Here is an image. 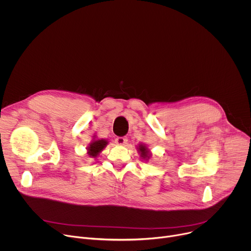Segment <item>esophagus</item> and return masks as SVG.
I'll return each instance as SVG.
<instances>
[{
  "mask_svg": "<svg viewBox=\"0 0 251 251\" xmlns=\"http://www.w3.org/2000/svg\"><path fill=\"white\" fill-rule=\"evenodd\" d=\"M127 142H128V139L126 137H117L115 139V143L118 145H125L127 144Z\"/></svg>",
  "mask_w": 251,
  "mask_h": 251,
  "instance_id": "1",
  "label": "esophagus"
}]
</instances>
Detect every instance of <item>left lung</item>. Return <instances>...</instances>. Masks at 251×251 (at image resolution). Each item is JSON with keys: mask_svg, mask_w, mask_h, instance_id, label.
Wrapping results in <instances>:
<instances>
[{"mask_svg": "<svg viewBox=\"0 0 251 251\" xmlns=\"http://www.w3.org/2000/svg\"><path fill=\"white\" fill-rule=\"evenodd\" d=\"M139 151L141 152V157H143V158H149V151L147 150V148H146V146H144V145H140L139 146Z\"/></svg>", "mask_w": 251, "mask_h": 251, "instance_id": "left-lung-1", "label": "left lung"}]
</instances>
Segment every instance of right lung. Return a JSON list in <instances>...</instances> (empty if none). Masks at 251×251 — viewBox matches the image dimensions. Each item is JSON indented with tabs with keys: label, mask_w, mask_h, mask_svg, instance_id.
I'll return each mask as SVG.
<instances>
[{
	"label": "right lung",
	"mask_w": 251,
	"mask_h": 251,
	"mask_svg": "<svg viewBox=\"0 0 251 251\" xmlns=\"http://www.w3.org/2000/svg\"><path fill=\"white\" fill-rule=\"evenodd\" d=\"M108 144V142H107L106 140H103V139H101V140H95V141H93L92 143H90V145H89V147L87 148V150H88V152H87V154L90 156V157H96L104 148H105V146Z\"/></svg>",
	"instance_id": "obj_1"
}]
</instances>
